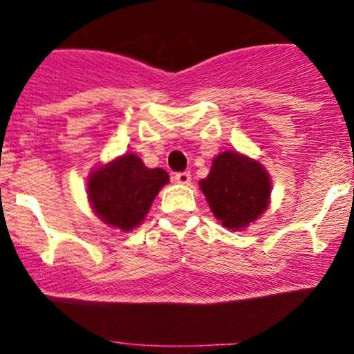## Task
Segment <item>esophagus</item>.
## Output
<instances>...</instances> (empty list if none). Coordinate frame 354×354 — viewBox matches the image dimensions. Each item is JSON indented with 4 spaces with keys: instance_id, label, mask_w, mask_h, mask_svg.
<instances>
[{
    "instance_id": "1",
    "label": "esophagus",
    "mask_w": 354,
    "mask_h": 354,
    "mask_svg": "<svg viewBox=\"0 0 354 354\" xmlns=\"http://www.w3.org/2000/svg\"><path fill=\"white\" fill-rule=\"evenodd\" d=\"M174 181L180 183V185H189L191 183V174L189 171H180L174 174Z\"/></svg>"
}]
</instances>
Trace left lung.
Listing matches in <instances>:
<instances>
[{
  "instance_id": "obj_1",
  "label": "left lung",
  "mask_w": 354,
  "mask_h": 354,
  "mask_svg": "<svg viewBox=\"0 0 354 354\" xmlns=\"http://www.w3.org/2000/svg\"><path fill=\"white\" fill-rule=\"evenodd\" d=\"M200 186L214 216L230 230L245 228L258 219L268 208L271 193L263 166L234 151L218 154Z\"/></svg>"
}]
</instances>
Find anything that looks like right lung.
<instances>
[{"instance_id":"add662e5","label":"right lung","mask_w":354,"mask_h":354,"mask_svg":"<svg viewBox=\"0 0 354 354\" xmlns=\"http://www.w3.org/2000/svg\"><path fill=\"white\" fill-rule=\"evenodd\" d=\"M169 181L161 168H146L136 154L101 166L88 180V196L106 225L123 231L143 221L160 189Z\"/></svg>"}]
</instances>
